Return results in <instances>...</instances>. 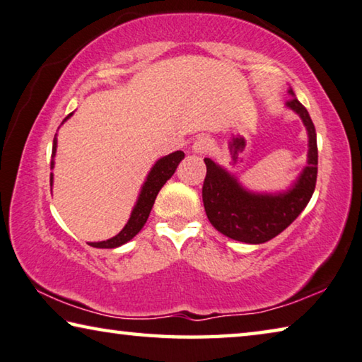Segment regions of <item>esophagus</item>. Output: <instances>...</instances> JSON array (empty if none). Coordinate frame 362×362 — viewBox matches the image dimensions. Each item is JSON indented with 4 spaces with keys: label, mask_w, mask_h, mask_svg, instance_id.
<instances>
[{
    "label": "esophagus",
    "mask_w": 362,
    "mask_h": 362,
    "mask_svg": "<svg viewBox=\"0 0 362 362\" xmlns=\"http://www.w3.org/2000/svg\"><path fill=\"white\" fill-rule=\"evenodd\" d=\"M209 147H210L209 139H206L205 136H199V138L195 139L194 144H192V152L197 153V156H202V153L209 151Z\"/></svg>",
    "instance_id": "34e87169"
}]
</instances>
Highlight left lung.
Returning <instances> with one entry per match:
<instances>
[{"instance_id":"1","label":"left lung","mask_w":362,"mask_h":362,"mask_svg":"<svg viewBox=\"0 0 362 362\" xmlns=\"http://www.w3.org/2000/svg\"><path fill=\"white\" fill-rule=\"evenodd\" d=\"M287 107L297 114L308 133L306 167L286 191L257 192L247 189L234 173L211 158H204L206 176L202 187L205 213L211 226L229 239L245 244H264L288 228L310 202L317 177L316 128L305 105L295 98Z\"/></svg>"}]
</instances>
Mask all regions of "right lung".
Returning <instances> with one entry per match:
<instances>
[{
	"mask_svg": "<svg viewBox=\"0 0 362 362\" xmlns=\"http://www.w3.org/2000/svg\"><path fill=\"white\" fill-rule=\"evenodd\" d=\"M72 115H74V112L65 117L64 122H67ZM56 151H57V134L54 136V141H52L51 170L54 168ZM182 158H185V152L182 151L171 152V153H168V156L158 158L157 162L152 165L149 173H147L144 185L141 186L138 200H136V204L132 210V215H129V220L127 221L125 226H123V229L117 235L112 237V239L103 240V242H90V245L96 247V248H117V247H120L132 240L133 237L142 229V226L146 224L147 218H149V215H151L153 202H156V199H157L158 191L163 187L165 182H167L170 177L173 176V173L176 171V167L180 165ZM52 180H54V175L51 173V186H52Z\"/></svg>",
	"mask_w": 362,
	"mask_h": 362,
	"instance_id": "right-lung-1",
	"label": "right lung"
}]
</instances>
